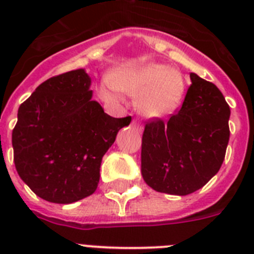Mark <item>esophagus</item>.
I'll list each match as a JSON object with an SVG mask.
<instances>
[{
	"mask_svg": "<svg viewBox=\"0 0 254 254\" xmlns=\"http://www.w3.org/2000/svg\"><path fill=\"white\" fill-rule=\"evenodd\" d=\"M132 126H133V127H136V128H137L138 131H142V128H143L142 125H141V123L138 122L137 120H133V121H132Z\"/></svg>",
	"mask_w": 254,
	"mask_h": 254,
	"instance_id": "34e87169",
	"label": "esophagus"
}]
</instances>
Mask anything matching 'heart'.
I'll return each instance as SVG.
<instances>
[{
  "label": "heart",
  "mask_w": 254,
  "mask_h": 254,
  "mask_svg": "<svg viewBox=\"0 0 254 254\" xmlns=\"http://www.w3.org/2000/svg\"><path fill=\"white\" fill-rule=\"evenodd\" d=\"M109 85L100 89L108 102H120L118 90L137 96L136 107L147 118H161L176 111L183 100L187 82L181 71L161 64H146L133 68L117 69Z\"/></svg>",
  "instance_id": "obj_1"
}]
</instances>
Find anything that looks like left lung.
<instances>
[{
  "label": "left lung",
  "mask_w": 254,
  "mask_h": 254,
  "mask_svg": "<svg viewBox=\"0 0 254 254\" xmlns=\"http://www.w3.org/2000/svg\"><path fill=\"white\" fill-rule=\"evenodd\" d=\"M181 109L146 122L141 145L143 181L156 192L193 193L216 174L229 142L230 108L221 91L190 73Z\"/></svg>",
  "instance_id": "8db88e82"
}]
</instances>
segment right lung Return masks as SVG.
I'll list each match as a JSON object with an SVG mask.
<instances>
[{"instance_id": "add662e5", "label": "right lung", "mask_w": 254, "mask_h": 254, "mask_svg": "<svg viewBox=\"0 0 254 254\" xmlns=\"http://www.w3.org/2000/svg\"><path fill=\"white\" fill-rule=\"evenodd\" d=\"M84 69L48 78L22 103L12 129L20 178L40 198L72 203L98 188L100 164L131 117L113 118L91 99Z\"/></svg>"}]
</instances>
